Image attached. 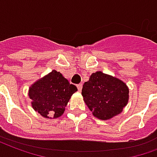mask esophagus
I'll return each instance as SVG.
<instances>
[{
    "label": "esophagus",
    "mask_w": 157,
    "mask_h": 157,
    "mask_svg": "<svg viewBox=\"0 0 157 157\" xmlns=\"http://www.w3.org/2000/svg\"><path fill=\"white\" fill-rule=\"evenodd\" d=\"M77 87H78V91H81V90H82V84H81V83L78 84Z\"/></svg>",
    "instance_id": "34e87169"
}]
</instances>
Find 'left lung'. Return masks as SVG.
<instances>
[{
    "label": "left lung",
    "instance_id": "1",
    "mask_svg": "<svg viewBox=\"0 0 157 157\" xmlns=\"http://www.w3.org/2000/svg\"><path fill=\"white\" fill-rule=\"evenodd\" d=\"M128 87L123 81L98 71L84 82L82 95L92 115L106 120L122 112L128 104Z\"/></svg>",
    "mask_w": 157,
    "mask_h": 157
}]
</instances>
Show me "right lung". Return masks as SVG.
I'll list each match as a JSON object with an SVG mask.
<instances>
[{
	"mask_svg": "<svg viewBox=\"0 0 157 157\" xmlns=\"http://www.w3.org/2000/svg\"><path fill=\"white\" fill-rule=\"evenodd\" d=\"M78 91L76 86L59 72L52 70L29 87L32 106L42 117L56 119L63 115L71 96Z\"/></svg>",
	"mask_w": 157,
	"mask_h": 157,
	"instance_id": "right-lung-1",
	"label": "right lung"
}]
</instances>
